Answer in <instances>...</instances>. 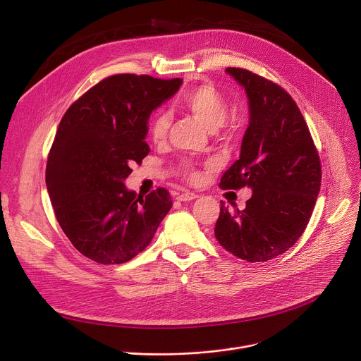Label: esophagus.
<instances>
[{
	"instance_id": "obj_1",
	"label": "esophagus",
	"mask_w": 361,
	"mask_h": 361,
	"mask_svg": "<svg viewBox=\"0 0 361 361\" xmlns=\"http://www.w3.org/2000/svg\"><path fill=\"white\" fill-rule=\"evenodd\" d=\"M197 198H198V195L194 194V192H184V194H180L177 197V200L181 201V202H188V201H192V200H197Z\"/></svg>"
}]
</instances>
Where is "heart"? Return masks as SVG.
Returning a JSON list of instances; mask_svg holds the SVG:
<instances>
[{"label":"heart","instance_id":"1","mask_svg":"<svg viewBox=\"0 0 361 361\" xmlns=\"http://www.w3.org/2000/svg\"><path fill=\"white\" fill-rule=\"evenodd\" d=\"M184 109H187L197 120H200L209 130H216L223 126L227 117V104L221 94L212 86L204 85L197 89L187 92L181 100ZM171 124V116L164 111H156L149 124V133L153 142L160 144L166 140L169 128ZM181 170L191 178L198 180L200 174L194 170L191 163L184 161L181 164Z\"/></svg>","mask_w":361,"mask_h":361}]
</instances>
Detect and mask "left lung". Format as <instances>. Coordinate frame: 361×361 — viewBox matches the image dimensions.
<instances>
[{
	"mask_svg": "<svg viewBox=\"0 0 361 361\" xmlns=\"http://www.w3.org/2000/svg\"><path fill=\"white\" fill-rule=\"evenodd\" d=\"M248 99V127L240 157L220 187L252 191L245 208L221 202L219 244L248 262H265L295 244L312 215L321 188V163L294 100L276 83L241 68H226Z\"/></svg>",
	"mask_w": 361,
	"mask_h": 361,
	"instance_id": "1",
	"label": "left lung"
}]
</instances>
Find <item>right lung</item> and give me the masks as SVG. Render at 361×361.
Masks as SVG:
<instances>
[{"mask_svg":"<svg viewBox=\"0 0 361 361\" xmlns=\"http://www.w3.org/2000/svg\"><path fill=\"white\" fill-rule=\"evenodd\" d=\"M183 79L121 73L103 79L64 114L51 146L46 185L56 217L89 259L117 265L150 244L173 202L164 188L142 198L126 187L131 163L150 152L147 121Z\"/></svg>","mask_w":361,"mask_h":361,"instance_id":"add662e5","label":"right lung"}]
</instances>
